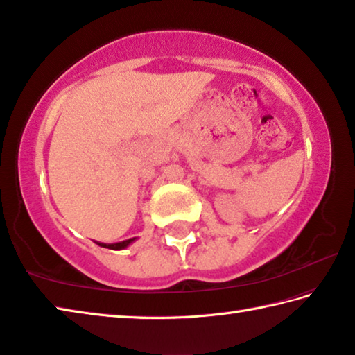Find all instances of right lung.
I'll return each instance as SVG.
<instances>
[{
  "mask_svg": "<svg viewBox=\"0 0 355 355\" xmlns=\"http://www.w3.org/2000/svg\"><path fill=\"white\" fill-rule=\"evenodd\" d=\"M135 241V237L133 239H128V241H122V242H118V243H99L98 242V245H101V247H105V248H110V250H122V248H125L127 245H130L132 242Z\"/></svg>",
  "mask_w": 355,
  "mask_h": 355,
  "instance_id": "obj_1",
  "label": "right lung"
}]
</instances>
